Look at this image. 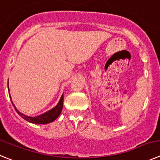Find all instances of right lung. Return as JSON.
<instances>
[{
	"instance_id": "1",
	"label": "right lung",
	"mask_w": 160,
	"mask_h": 160,
	"mask_svg": "<svg viewBox=\"0 0 160 160\" xmlns=\"http://www.w3.org/2000/svg\"><path fill=\"white\" fill-rule=\"evenodd\" d=\"M63 100H64V96L62 95L61 99H60L59 102H58V105L53 108L52 110H49V111L46 112L44 114H41V115H38L37 117H28V116L25 115V114H22L14 106V108L16 110V111L17 112L18 114L19 115L21 116L23 119H25L26 121L28 122H31V123H35V124H47V123H50V122H53L54 120H56L58 118V116L60 115L61 114V112L62 110V107H63Z\"/></svg>"
}]
</instances>
